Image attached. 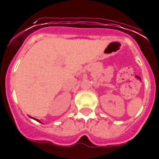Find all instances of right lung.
Listing matches in <instances>:
<instances>
[{
	"mask_svg": "<svg viewBox=\"0 0 159 159\" xmlns=\"http://www.w3.org/2000/svg\"><path fill=\"white\" fill-rule=\"evenodd\" d=\"M32 119H33V118H32ZM36 121H38V122H39V120H38V119H36Z\"/></svg>",
	"mask_w": 159,
	"mask_h": 159,
	"instance_id": "obj_1",
	"label": "right lung"
}]
</instances>
